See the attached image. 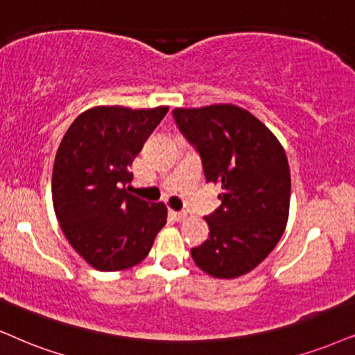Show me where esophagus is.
<instances>
[{
    "label": "esophagus",
    "mask_w": 355,
    "mask_h": 355,
    "mask_svg": "<svg viewBox=\"0 0 355 355\" xmlns=\"http://www.w3.org/2000/svg\"><path fill=\"white\" fill-rule=\"evenodd\" d=\"M173 218L177 219V221H185L187 219V213L185 211H173Z\"/></svg>",
    "instance_id": "1"
}]
</instances>
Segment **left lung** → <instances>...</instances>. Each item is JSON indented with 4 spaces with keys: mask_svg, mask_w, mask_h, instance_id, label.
<instances>
[{
    "mask_svg": "<svg viewBox=\"0 0 355 355\" xmlns=\"http://www.w3.org/2000/svg\"><path fill=\"white\" fill-rule=\"evenodd\" d=\"M183 137L198 152L221 206L206 216L209 239L191 249L201 270L236 278L259 266L284 234L290 167L284 147L260 121L234 105L173 110Z\"/></svg>",
    "mask_w": 355,
    "mask_h": 355,
    "instance_id": "obj_1",
    "label": "left lung"
}]
</instances>
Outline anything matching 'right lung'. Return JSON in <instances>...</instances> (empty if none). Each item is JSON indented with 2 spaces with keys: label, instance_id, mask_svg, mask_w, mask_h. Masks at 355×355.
Instances as JSON below:
<instances>
[{
  "label": "right lung",
  "instance_id": "add662e5",
  "mask_svg": "<svg viewBox=\"0 0 355 355\" xmlns=\"http://www.w3.org/2000/svg\"><path fill=\"white\" fill-rule=\"evenodd\" d=\"M167 111L92 107L71 123L58 146L53 209L71 248L96 270H124L144 260L167 223L164 203L125 190L132 160Z\"/></svg>",
  "mask_w": 355,
  "mask_h": 355
}]
</instances>
